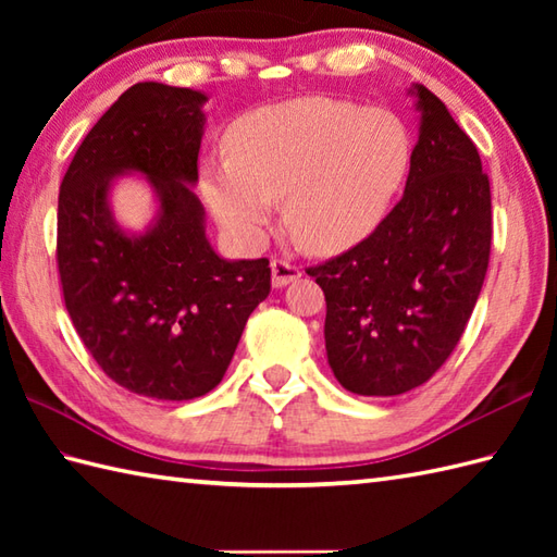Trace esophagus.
<instances>
[{"label": "esophagus", "mask_w": 557, "mask_h": 557, "mask_svg": "<svg viewBox=\"0 0 557 557\" xmlns=\"http://www.w3.org/2000/svg\"><path fill=\"white\" fill-rule=\"evenodd\" d=\"M270 272H272V287H275V289L287 287L289 282L301 277V270L297 265L287 263V260H272Z\"/></svg>", "instance_id": "obj_1"}]
</instances>
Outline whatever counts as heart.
<instances>
[{
  "label": "heart",
  "instance_id": "1",
  "mask_svg": "<svg viewBox=\"0 0 557 557\" xmlns=\"http://www.w3.org/2000/svg\"><path fill=\"white\" fill-rule=\"evenodd\" d=\"M227 156L200 164V191L236 242L263 239L275 198L285 196L294 239L335 256L385 220L407 182L413 140L393 110L306 96L239 116Z\"/></svg>",
  "mask_w": 557,
  "mask_h": 557
}]
</instances>
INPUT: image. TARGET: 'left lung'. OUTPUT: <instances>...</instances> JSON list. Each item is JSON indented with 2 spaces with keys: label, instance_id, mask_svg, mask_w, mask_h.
Wrapping results in <instances>:
<instances>
[{
  "label": "left lung",
  "instance_id": "8db88e82",
  "mask_svg": "<svg viewBox=\"0 0 557 557\" xmlns=\"http://www.w3.org/2000/svg\"><path fill=\"white\" fill-rule=\"evenodd\" d=\"M419 140L405 196L377 230L309 268L325 294V351L354 395L423 385L453 354L491 256V186L471 138L445 102L413 83Z\"/></svg>",
  "mask_w": 557,
  "mask_h": 557
}]
</instances>
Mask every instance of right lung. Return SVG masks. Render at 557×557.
Masks as SVG:
<instances>
[{"label":"right lung","mask_w":557,"mask_h":557,"mask_svg":"<svg viewBox=\"0 0 557 557\" xmlns=\"http://www.w3.org/2000/svg\"><path fill=\"white\" fill-rule=\"evenodd\" d=\"M203 90L146 81L83 138L59 186L57 263L83 345L114 383L164 401L215 387L244 325L270 294L265 258L227 260L194 194ZM122 175L146 178L157 212L140 233L113 218Z\"/></svg>","instance_id":"right-lung-1"}]
</instances>
